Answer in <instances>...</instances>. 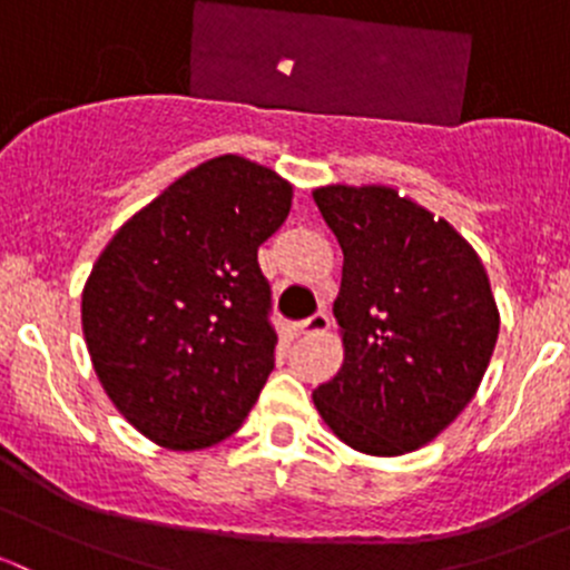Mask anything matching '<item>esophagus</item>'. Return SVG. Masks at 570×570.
Listing matches in <instances>:
<instances>
[{"label":"esophagus","instance_id":"obj_1","mask_svg":"<svg viewBox=\"0 0 570 570\" xmlns=\"http://www.w3.org/2000/svg\"><path fill=\"white\" fill-rule=\"evenodd\" d=\"M327 327H331V317H327L325 312H320L317 314H312V317L308 320H303V322H297V333H325Z\"/></svg>","mask_w":570,"mask_h":570}]
</instances>
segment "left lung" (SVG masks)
I'll use <instances>...</instances> for the list:
<instances>
[{
    "instance_id": "left-lung-1",
    "label": "left lung",
    "mask_w": 570,
    "mask_h": 570,
    "mask_svg": "<svg viewBox=\"0 0 570 570\" xmlns=\"http://www.w3.org/2000/svg\"><path fill=\"white\" fill-rule=\"evenodd\" d=\"M344 253L333 314L344 364L314 392L327 428L366 455L433 441L474 396L499 336L474 248L392 187L314 189Z\"/></svg>"
}]
</instances>
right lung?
<instances>
[{"instance_id":"add662e5","label":"right lung","mask_w":570,"mask_h":570,"mask_svg":"<svg viewBox=\"0 0 570 570\" xmlns=\"http://www.w3.org/2000/svg\"><path fill=\"white\" fill-rule=\"evenodd\" d=\"M289 206V181L228 154L170 184L96 262L82 292L94 370L159 446L217 444L258 400L278 344L258 245Z\"/></svg>"}]
</instances>
